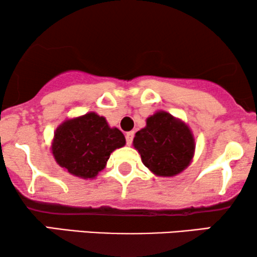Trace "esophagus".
Masks as SVG:
<instances>
[{
	"mask_svg": "<svg viewBox=\"0 0 257 257\" xmlns=\"http://www.w3.org/2000/svg\"><path fill=\"white\" fill-rule=\"evenodd\" d=\"M133 137H135V132H127L125 135V138H126V143H127V145L130 146L132 144V140H133Z\"/></svg>",
	"mask_w": 257,
	"mask_h": 257,
	"instance_id": "esophagus-1",
	"label": "esophagus"
}]
</instances>
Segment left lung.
Masks as SVG:
<instances>
[{
  "mask_svg": "<svg viewBox=\"0 0 257 257\" xmlns=\"http://www.w3.org/2000/svg\"><path fill=\"white\" fill-rule=\"evenodd\" d=\"M133 147L156 177L170 178L180 174L192 164L195 138L182 119L158 110L147 117L145 127L136 133Z\"/></svg>",
  "mask_w": 257,
  "mask_h": 257,
  "instance_id": "1",
  "label": "left lung"
}]
</instances>
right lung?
<instances>
[{
    "label": "right lung",
    "mask_w": 257,
    "mask_h": 257,
    "mask_svg": "<svg viewBox=\"0 0 257 257\" xmlns=\"http://www.w3.org/2000/svg\"><path fill=\"white\" fill-rule=\"evenodd\" d=\"M122 132L91 111L66 118L51 139V154L59 167L73 177L92 180L106 167L111 153L125 146Z\"/></svg>",
    "instance_id": "1"
}]
</instances>
